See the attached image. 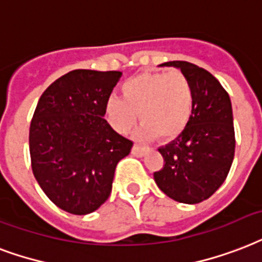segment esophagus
<instances>
[{"mask_svg":"<svg viewBox=\"0 0 262 262\" xmlns=\"http://www.w3.org/2000/svg\"><path fill=\"white\" fill-rule=\"evenodd\" d=\"M146 150H147V147H146V146H142V145H138V143H135L133 147V154L134 156H137V157H141V156H143V154H145Z\"/></svg>","mask_w":262,"mask_h":262,"instance_id":"1","label":"esophagus"}]
</instances>
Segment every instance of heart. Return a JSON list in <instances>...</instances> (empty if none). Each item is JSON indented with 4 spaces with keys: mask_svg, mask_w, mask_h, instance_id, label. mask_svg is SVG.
Returning <instances> with one entry per match:
<instances>
[{
    "mask_svg": "<svg viewBox=\"0 0 262 262\" xmlns=\"http://www.w3.org/2000/svg\"><path fill=\"white\" fill-rule=\"evenodd\" d=\"M120 91L121 98L109 97L103 105V116L117 133H128L139 113L145 135L171 139L178 137L191 119V82L178 70L138 75L125 80Z\"/></svg>",
    "mask_w": 262,
    "mask_h": 262,
    "instance_id": "b5f03b06",
    "label": "heart"
}]
</instances>
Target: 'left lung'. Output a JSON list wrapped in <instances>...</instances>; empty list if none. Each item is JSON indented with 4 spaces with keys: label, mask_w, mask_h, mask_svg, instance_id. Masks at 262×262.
I'll return each mask as SVG.
<instances>
[{
    "label": "left lung",
    "mask_w": 262,
    "mask_h": 262,
    "mask_svg": "<svg viewBox=\"0 0 262 262\" xmlns=\"http://www.w3.org/2000/svg\"><path fill=\"white\" fill-rule=\"evenodd\" d=\"M164 66L179 68L191 82L194 109L179 137L159 149L164 167L153 176L169 198L198 204L222 186L234 160L231 99L217 79L204 68L187 61H168Z\"/></svg>",
    "instance_id": "8db88e82"
}]
</instances>
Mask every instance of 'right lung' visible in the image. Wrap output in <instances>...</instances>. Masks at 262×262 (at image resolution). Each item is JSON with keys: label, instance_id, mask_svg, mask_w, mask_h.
<instances>
[{"label": "right lung", "instance_id": "obj_1", "mask_svg": "<svg viewBox=\"0 0 262 262\" xmlns=\"http://www.w3.org/2000/svg\"><path fill=\"white\" fill-rule=\"evenodd\" d=\"M121 72L75 70L40 95L30 125L32 173L48 198L72 214L108 200L117 163L133 141L103 119V105Z\"/></svg>", "mask_w": 262, "mask_h": 262}]
</instances>
